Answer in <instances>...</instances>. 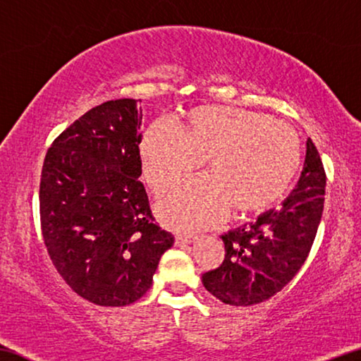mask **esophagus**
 Returning <instances> with one entry per match:
<instances>
[{
    "label": "esophagus",
    "mask_w": 361,
    "mask_h": 361,
    "mask_svg": "<svg viewBox=\"0 0 361 361\" xmlns=\"http://www.w3.org/2000/svg\"><path fill=\"white\" fill-rule=\"evenodd\" d=\"M197 240V236L195 235H176L175 238V243L176 245H190V243H195V241Z\"/></svg>",
    "instance_id": "34e87169"
}]
</instances>
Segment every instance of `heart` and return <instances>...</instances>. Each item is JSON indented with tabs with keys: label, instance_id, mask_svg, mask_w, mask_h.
I'll use <instances>...</instances> for the list:
<instances>
[{
	"label": "heart",
	"instance_id": "b5f03b06",
	"mask_svg": "<svg viewBox=\"0 0 361 361\" xmlns=\"http://www.w3.org/2000/svg\"><path fill=\"white\" fill-rule=\"evenodd\" d=\"M142 171L155 191L185 180L201 160L206 175L157 201L165 227L195 232L235 215L264 212L288 190L300 165V139L266 113L225 105L186 111L176 129L155 123L139 144Z\"/></svg>",
	"mask_w": 361,
	"mask_h": 361
}]
</instances>
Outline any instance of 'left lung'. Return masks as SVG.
Returning <instances> with one entry per match:
<instances>
[{
	"label": "left lung",
	"instance_id": "left-lung-1",
	"mask_svg": "<svg viewBox=\"0 0 361 361\" xmlns=\"http://www.w3.org/2000/svg\"><path fill=\"white\" fill-rule=\"evenodd\" d=\"M324 192V166L308 139L300 180L281 209L220 236L225 259L202 274L207 292L232 306L257 305L281 292L308 257L322 217Z\"/></svg>",
	"mask_w": 361,
	"mask_h": 361
}]
</instances>
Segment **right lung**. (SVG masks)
Returning a JSON list of instances; mask_svg holds the SVG:
<instances>
[{"mask_svg":"<svg viewBox=\"0 0 361 361\" xmlns=\"http://www.w3.org/2000/svg\"><path fill=\"white\" fill-rule=\"evenodd\" d=\"M137 100L89 110L48 149L40 181L42 235L74 292L99 306H126L152 285L173 235L154 224L142 173Z\"/></svg>","mask_w":361,"mask_h":361,"instance_id":"add662e5","label":"right lung"}]
</instances>
